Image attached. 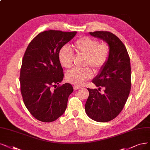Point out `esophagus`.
<instances>
[{
  "instance_id": "esophagus-1",
  "label": "esophagus",
  "mask_w": 150,
  "mask_h": 150,
  "mask_svg": "<svg viewBox=\"0 0 150 150\" xmlns=\"http://www.w3.org/2000/svg\"><path fill=\"white\" fill-rule=\"evenodd\" d=\"M81 87L80 86H77V85H74V89L75 90H80V89H81Z\"/></svg>"
}]
</instances>
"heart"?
Listing matches in <instances>:
<instances>
[{
	"instance_id": "heart-1",
	"label": "heart",
	"mask_w": 150,
	"mask_h": 150,
	"mask_svg": "<svg viewBox=\"0 0 150 150\" xmlns=\"http://www.w3.org/2000/svg\"><path fill=\"white\" fill-rule=\"evenodd\" d=\"M74 49L79 55L85 56L86 65H90L96 70L101 69L106 64L109 57L110 49L106 43L99 42L90 37H82L77 40ZM59 62L63 67L69 69L73 65L74 56L67 46H64L59 52ZM93 77V71L90 68L74 69L66 74V80L76 85H82Z\"/></svg>"
}]
</instances>
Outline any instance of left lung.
<instances>
[{
	"label": "left lung",
	"mask_w": 150,
	"mask_h": 150,
	"mask_svg": "<svg viewBox=\"0 0 150 150\" xmlns=\"http://www.w3.org/2000/svg\"><path fill=\"white\" fill-rule=\"evenodd\" d=\"M93 37L106 42L110 49L107 62L92 82L97 87L104 86V94L90 89L85 104L87 115L99 122L115 118L123 109L131 88V67L129 55L120 39L108 31L90 32Z\"/></svg>",
	"instance_id": "left-lung-1"
}]
</instances>
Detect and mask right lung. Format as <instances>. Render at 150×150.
<instances>
[{
    "instance_id": "add662e5",
    "label": "right lung",
    "mask_w": 150,
    "mask_h": 150,
    "mask_svg": "<svg viewBox=\"0 0 150 150\" xmlns=\"http://www.w3.org/2000/svg\"><path fill=\"white\" fill-rule=\"evenodd\" d=\"M76 31L49 30L39 34L28 46L20 70V90L25 106L43 122H51L62 115L74 91L65 83L59 60L60 49L76 35Z\"/></svg>"
}]
</instances>
